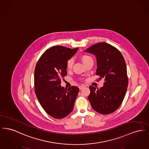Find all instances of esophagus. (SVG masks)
Listing matches in <instances>:
<instances>
[{
  "instance_id": "1",
  "label": "esophagus",
  "mask_w": 149,
  "mask_h": 149,
  "mask_svg": "<svg viewBox=\"0 0 149 149\" xmlns=\"http://www.w3.org/2000/svg\"><path fill=\"white\" fill-rule=\"evenodd\" d=\"M86 86H85V85H80V86H79V89L80 90H81V89H82L83 88H84V87H85Z\"/></svg>"
}]
</instances>
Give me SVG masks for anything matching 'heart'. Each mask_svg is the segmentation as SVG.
I'll return each mask as SVG.
<instances>
[{"instance_id":"b5f03b06","label":"heart","mask_w":149,"mask_h":149,"mask_svg":"<svg viewBox=\"0 0 149 149\" xmlns=\"http://www.w3.org/2000/svg\"><path fill=\"white\" fill-rule=\"evenodd\" d=\"M80 58L81 61L83 62V63L84 64V65L89 63L90 61H93L92 57L86 54L82 55L80 57ZM72 65H73V60L72 59L69 60L66 63L67 70H70L72 68Z\"/></svg>"}]
</instances>
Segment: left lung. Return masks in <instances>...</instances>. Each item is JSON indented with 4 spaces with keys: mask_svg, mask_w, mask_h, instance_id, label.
<instances>
[{
    "mask_svg": "<svg viewBox=\"0 0 149 149\" xmlns=\"http://www.w3.org/2000/svg\"><path fill=\"white\" fill-rule=\"evenodd\" d=\"M97 58L96 75L103 78V87L91 85L88 99L93 109L102 114L112 113L120 106L128 86L126 65L120 51L106 42L98 43L84 51Z\"/></svg>",
    "mask_w": 149,
    "mask_h": 149,
    "instance_id": "obj_1",
    "label": "left lung"
}]
</instances>
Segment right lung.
Masks as SVG:
<instances>
[{
	"mask_svg": "<svg viewBox=\"0 0 149 149\" xmlns=\"http://www.w3.org/2000/svg\"><path fill=\"white\" fill-rule=\"evenodd\" d=\"M62 46L46 50L40 57L35 69V92L46 112L56 119L68 116L73 110L79 89L61 86V79L67 74L66 63L78 51Z\"/></svg>",
	"mask_w": 149,
	"mask_h": 149,
	"instance_id": "1",
	"label": "right lung"
}]
</instances>
